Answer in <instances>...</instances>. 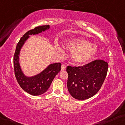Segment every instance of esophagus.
Wrapping results in <instances>:
<instances>
[{"mask_svg":"<svg viewBox=\"0 0 125 125\" xmlns=\"http://www.w3.org/2000/svg\"><path fill=\"white\" fill-rule=\"evenodd\" d=\"M66 66L65 65V64H62V66H61V70L62 71H64L66 70Z\"/></svg>","mask_w":125,"mask_h":125,"instance_id":"1","label":"esophagus"}]
</instances>
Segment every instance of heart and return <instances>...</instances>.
<instances>
[{"label":"heart","instance_id":"obj_1","mask_svg":"<svg viewBox=\"0 0 125 125\" xmlns=\"http://www.w3.org/2000/svg\"><path fill=\"white\" fill-rule=\"evenodd\" d=\"M65 45L73 52V60L78 64H84L91 60L97 51V45L82 38L69 40L65 42ZM59 50L61 51L60 47Z\"/></svg>","mask_w":125,"mask_h":125}]
</instances>
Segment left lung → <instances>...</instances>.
Instances as JSON below:
<instances>
[{
  "mask_svg": "<svg viewBox=\"0 0 125 125\" xmlns=\"http://www.w3.org/2000/svg\"><path fill=\"white\" fill-rule=\"evenodd\" d=\"M108 64L104 60H96L82 66H68V89L75 99L84 100L99 91L106 77Z\"/></svg>",
  "mask_w": 125,
  "mask_h": 125,
  "instance_id": "left-lung-1",
  "label": "left lung"
}]
</instances>
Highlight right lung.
Here are the masks:
<instances>
[{
  "mask_svg": "<svg viewBox=\"0 0 125 125\" xmlns=\"http://www.w3.org/2000/svg\"><path fill=\"white\" fill-rule=\"evenodd\" d=\"M50 28L49 25L36 27L33 30L27 32L17 43L13 58L14 74L20 87L27 93L32 95H39L45 93L50 86L55 76L61 70V63H54L49 65L45 70L36 75L28 77L22 72L19 59L21 48L30 35L37 34Z\"/></svg>",
  "mask_w": 125,
  "mask_h": 125,
  "instance_id": "right-lung-1",
  "label": "right lung"
}]
</instances>
